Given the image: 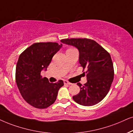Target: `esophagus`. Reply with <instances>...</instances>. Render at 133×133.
I'll return each mask as SVG.
<instances>
[{
  "label": "esophagus",
  "instance_id": "1",
  "mask_svg": "<svg viewBox=\"0 0 133 133\" xmlns=\"http://www.w3.org/2000/svg\"><path fill=\"white\" fill-rule=\"evenodd\" d=\"M64 83L65 85H70L72 84L71 83H70L68 81V80H64Z\"/></svg>",
  "mask_w": 133,
  "mask_h": 133
}]
</instances>
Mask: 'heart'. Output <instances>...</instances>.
<instances>
[{
    "label": "heart",
    "instance_id": "b5f03b06",
    "mask_svg": "<svg viewBox=\"0 0 133 133\" xmlns=\"http://www.w3.org/2000/svg\"><path fill=\"white\" fill-rule=\"evenodd\" d=\"M72 49H74V48H69V49H68V50H72Z\"/></svg>",
    "mask_w": 133,
    "mask_h": 133
}]
</instances>
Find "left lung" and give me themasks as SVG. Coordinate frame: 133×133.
<instances>
[{"mask_svg": "<svg viewBox=\"0 0 133 133\" xmlns=\"http://www.w3.org/2000/svg\"><path fill=\"white\" fill-rule=\"evenodd\" d=\"M62 43L76 47L79 51V63L87 82L77 83L80 91L73 99L84 106L99 103L107 95L114 80L113 63L109 53L95 40L89 38H65Z\"/></svg>", "mask_w": 133, "mask_h": 133, "instance_id": "1", "label": "left lung"}]
</instances>
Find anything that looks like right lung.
Masks as SVG:
<instances>
[{
    "instance_id": "add662e5",
    "label": "right lung",
    "mask_w": 133,
    "mask_h": 133,
    "mask_svg": "<svg viewBox=\"0 0 133 133\" xmlns=\"http://www.w3.org/2000/svg\"><path fill=\"white\" fill-rule=\"evenodd\" d=\"M62 47L56 42L35 43L19 55L16 68V82L24 99L37 109H45L56 99L63 80L50 83L40 73L46 70L52 58Z\"/></svg>"
}]
</instances>
